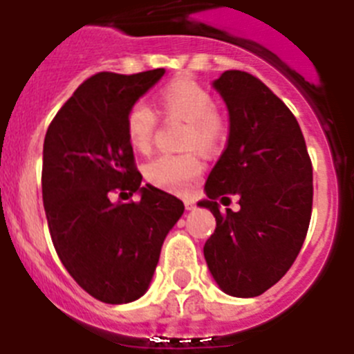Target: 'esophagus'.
<instances>
[{
  "instance_id": "obj_1",
  "label": "esophagus",
  "mask_w": 354,
  "mask_h": 354,
  "mask_svg": "<svg viewBox=\"0 0 354 354\" xmlns=\"http://www.w3.org/2000/svg\"><path fill=\"white\" fill-rule=\"evenodd\" d=\"M194 207H196V203L192 201V199H185V208H187V210H194Z\"/></svg>"
}]
</instances>
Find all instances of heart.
Listing matches in <instances>:
<instances>
[{"instance_id":"heart-1","label":"heart","mask_w":354,"mask_h":354,"mask_svg":"<svg viewBox=\"0 0 354 354\" xmlns=\"http://www.w3.org/2000/svg\"><path fill=\"white\" fill-rule=\"evenodd\" d=\"M158 103L167 118L187 122L185 147H198L210 153L224 137V119L215 110L212 92L192 80H176L165 85L158 94ZM156 130L155 110L144 101L131 104L126 115V133L131 146L139 151L151 147ZM203 171V164L196 153L156 156L146 167V178L153 185L171 192H185L190 181Z\"/></svg>"}]
</instances>
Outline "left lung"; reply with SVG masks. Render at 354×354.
Returning <instances> with one entry per match:
<instances>
[{
	"instance_id": "obj_1",
	"label": "left lung",
	"mask_w": 354,
	"mask_h": 354,
	"mask_svg": "<svg viewBox=\"0 0 354 354\" xmlns=\"http://www.w3.org/2000/svg\"><path fill=\"white\" fill-rule=\"evenodd\" d=\"M212 85L228 106L230 135L198 203L215 217L203 253L221 290L254 297L283 278L305 242L312 162L294 113L266 84L224 71ZM230 195L241 208L221 214L214 199Z\"/></svg>"
}]
</instances>
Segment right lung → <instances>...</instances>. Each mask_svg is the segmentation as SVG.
Masks as SVG:
<instances>
[{
	"label": "right lung",
	"mask_w": 354,
	"mask_h": 354,
	"mask_svg": "<svg viewBox=\"0 0 354 354\" xmlns=\"http://www.w3.org/2000/svg\"><path fill=\"white\" fill-rule=\"evenodd\" d=\"M165 69L97 73L49 124L42 151V201L58 258L92 297L122 305L146 294L183 203L140 185L126 115ZM119 194L139 202H113Z\"/></svg>",
	"instance_id": "obj_1"
}]
</instances>
